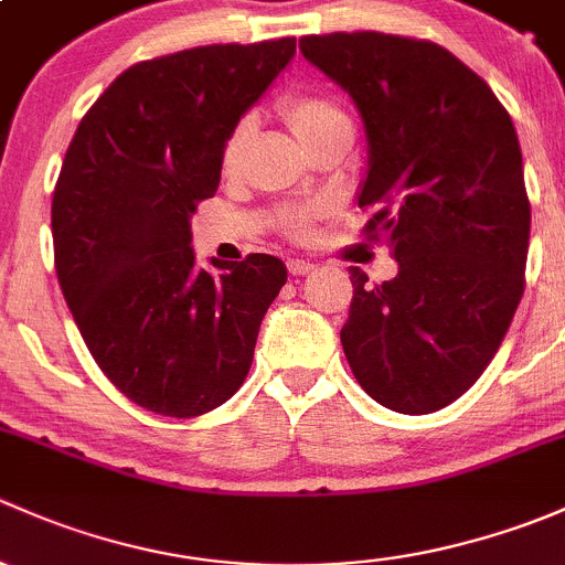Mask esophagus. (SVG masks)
I'll return each instance as SVG.
<instances>
[{
	"label": "esophagus",
	"instance_id": "esophagus-1",
	"mask_svg": "<svg viewBox=\"0 0 565 565\" xmlns=\"http://www.w3.org/2000/svg\"><path fill=\"white\" fill-rule=\"evenodd\" d=\"M316 269V264H312V260H305V258H290L288 260V271L290 275H310V271Z\"/></svg>",
	"mask_w": 565,
	"mask_h": 565
}]
</instances>
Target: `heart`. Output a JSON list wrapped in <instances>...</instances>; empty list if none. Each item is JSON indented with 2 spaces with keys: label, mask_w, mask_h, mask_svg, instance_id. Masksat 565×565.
<instances>
[{
  "label": "heart",
  "mask_w": 565,
  "mask_h": 565,
  "mask_svg": "<svg viewBox=\"0 0 565 565\" xmlns=\"http://www.w3.org/2000/svg\"><path fill=\"white\" fill-rule=\"evenodd\" d=\"M280 110L288 127L294 130V136L305 147H310L312 141H318V138L329 136L334 130H353L348 110L331 95H323V92H296V95L285 97ZM249 138H253V119H239L231 127L228 138L223 143V152H220V168H223V173H236V168L242 166L244 152L249 147ZM285 225H288V231L294 236H307L312 231V212L290 214L285 220Z\"/></svg>",
  "instance_id": "heart-1"
}]
</instances>
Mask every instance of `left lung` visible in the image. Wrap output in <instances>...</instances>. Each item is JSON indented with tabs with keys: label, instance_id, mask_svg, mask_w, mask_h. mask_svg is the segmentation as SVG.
I'll return each mask as SVG.
<instances>
[{
	"label": "left lung",
	"instance_id": "1",
	"mask_svg": "<svg viewBox=\"0 0 565 565\" xmlns=\"http://www.w3.org/2000/svg\"><path fill=\"white\" fill-rule=\"evenodd\" d=\"M299 49L362 114L359 209L375 206L364 234L399 264L383 285L351 266L342 351L383 408L440 411L479 381L525 290L531 201L511 116L429 40L331 32Z\"/></svg>",
	"mask_w": 565,
	"mask_h": 565
}]
</instances>
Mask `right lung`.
<instances>
[{
    "label": "right lung",
    "mask_w": 565,
    "mask_h": 565,
    "mask_svg": "<svg viewBox=\"0 0 565 565\" xmlns=\"http://www.w3.org/2000/svg\"><path fill=\"white\" fill-rule=\"evenodd\" d=\"M296 40L198 45L127 67L86 110L51 203L54 266L86 348L141 408L193 418L234 397L285 264L195 269L190 217L217 193L231 127Z\"/></svg>",
    "instance_id": "1"
}]
</instances>
